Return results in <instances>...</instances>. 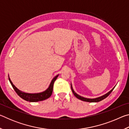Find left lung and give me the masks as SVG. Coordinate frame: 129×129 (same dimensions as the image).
I'll use <instances>...</instances> for the list:
<instances>
[{
  "label": "left lung",
  "instance_id": "obj_1",
  "mask_svg": "<svg viewBox=\"0 0 129 129\" xmlns=\"http://www.w3.org/2000/svg\"><path fill=\"white\" fill-rule=\"evenodd\" d=\"M115 87V86L112 89V90L109 91V92L106 93L105 94H104L103 95L100 96V97H99L95 98V99H87V98L83 97H82V96L77 94L76 93L75 91H74L73 89L72 88V84H71V89H72V92L73 93V94L75 95V97H77L78 99L81 100V101H85V102H100V101H102V100H103L105 99H106V98L108 97V96L109 94H110L111 93H112V91L113 90V89H114Z\"/></svg>",
  "mask_w": 129,
  "mask_h": 129
}]
</instances>
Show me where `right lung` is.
<instances>
[{"label":"right lung","instance_id":"add662e5","mask_svg":"<svg viewBox=\"0 0 129 129\" xmlns=\"http://www.w3.org/2000/svg\"><path fill=\"white\" fill-rule=\"evenodd\" d=\"M58 75H59L56 76L55 77L52 79L51 83H50L49 87L46 89V90L44 91H42V92L37 93H28L23 92V91L19 90V89L13 84V83L11 81V80L9 76H8V79H9L11 84V85L13 87V88H14L15 91H16V93L18 94L19 97H20L21 98V99H23V100H24L27 101L38 102L43 101V100H46L51 97V95L52 94V91H53V84L56 80L57 79V78L58 77Z\"/></svg>","mask_w":129,"mask_h":129}]
</instances>
